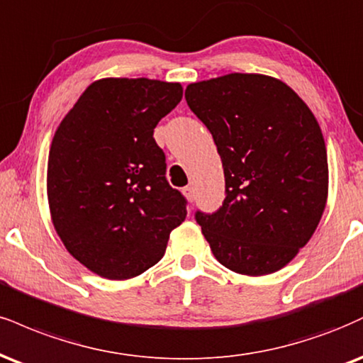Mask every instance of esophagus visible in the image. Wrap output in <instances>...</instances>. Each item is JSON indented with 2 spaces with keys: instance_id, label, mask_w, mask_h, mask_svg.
Here are the masks:
<instances>
[{
  "instance_id": "34e87169",
  "label": "esophagus",
  "mask_w": 363,
  "mask_h": 363,
  "mask_svg": "<svg viewBox=\"0 0 363 363\" xmlns=\"http://www.w3.org/2000/svg\"><path fill=\"white\" fill-rule=\"evenodd\" d=\"M182 193H184L186 199L189 201V203H193L194 201V187L193 186H186L184 189H182Z\"/></svg>"
}]
</instances>
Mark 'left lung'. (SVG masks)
I'll list each match as a JSON object with an SVG mask.
<instances>
[{"label": "left lung", "mask_w": 363, "mask_h": 363, "mask_svg": "<svg viewBox=\"0 0 363 363\" xmlns=\"http://www.w3.org/2000/svg\"><path fill=\"white\" fill-rule=\"evenodd\" d=\"M215 140L226 198L196 213L221 265L243 276L286 267L309 242L328 199V157L308 104L286 82L233 72L186 87Z\"/></svg>", "instance_id": "1"}]
</instances>
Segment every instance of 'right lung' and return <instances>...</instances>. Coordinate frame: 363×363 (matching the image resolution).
Listing matches in <instances>:
<instances>
[{"mask_svg": "<svg viewBox=\"0 0 363 363\" xmlns=\"http://www.w3.org/2000/svg\"><path fill=\"white\" fill-rule=\"evenodd\" d=\"M181 99L179 82L104 77L57 126L47 164L52 223L67 252L98 276L143 274L186 220V199L169 186L154 138Z\"/></svg>", "mask_w": 363, "mask_h": 363, "instance_id": "add662e5", "label": "right lung"}]
</instances>
